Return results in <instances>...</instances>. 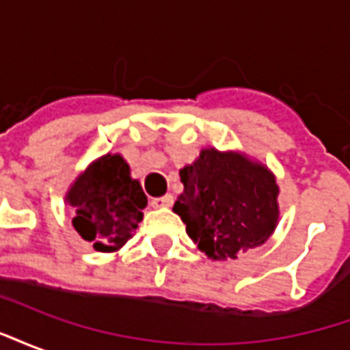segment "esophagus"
<instances>
[{
  "mask_svg": "<svg viewBox=\"0 0 350 350\" xmlns=\"http://www.w3.org/2000/svg\"><path fill=\"white\" fill-rule=\"evenodd\" d=\"M172 202H174L172 195H165V197L152 198V202H150V204H152L153 208H167V206H170Z\"/></svg>",
  "mask_w": 350,
  "mask_h": 350,
  "instance_id": "obj_1",
  "label": "esophagus"
}]
</instances>
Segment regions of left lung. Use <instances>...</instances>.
<instances>
[{
	"label": "left lung",
	"mask_w": 350,
	"mask_h": 350,
	"mask_svg": "<svg viewBox=\"0 0 350 350\" xmlns=\"http://www.w3.org/2000/svg\"><path fill=\"white\" fill-rule=\"evenodd\" d=\"M183 193L174 212L198 250L212 258H236L262 245L278 225V185L260 165L238 153L202 150L180 170Z\"/></svg>",
	"instance_id": "left-lung-1"
}]
</instances>
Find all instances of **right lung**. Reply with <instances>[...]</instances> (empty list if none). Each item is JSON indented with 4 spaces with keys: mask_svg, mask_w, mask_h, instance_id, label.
I'll return each instance as SVG.
<instances>
[{
    "mask_svg": "<svg viewBox=\"0 0 350 350\" xmlns=\"http://www.w3.org/2000/svg\"><path fill=\"white\" fill-rule=\"evenodd\" d=\"M75 208L72 225L97 251H116L133 238L148 204L120 155H105L90 165L67 195Z\"/></svg>",
    "mask_w": 350,
    "mask_h": 350,
    "instance_id": "add662e5",
    "label": "right lung"
}]
</instances>
